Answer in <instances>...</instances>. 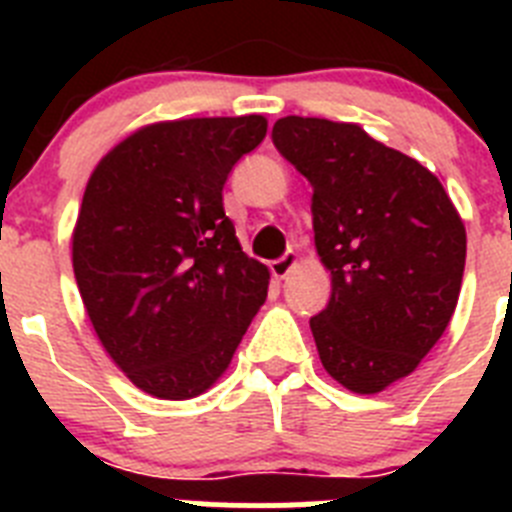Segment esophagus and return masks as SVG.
<instances>
[{
    "mask_svg": "<svg viewBox=\"0 0 512 512\" xmlns=\"http://www.w3.org/2000/svg\"><path fill=\"white\" fill-rule=\"evenodd\" d=\"M297 261H300V259H297L295 251L284 253L282 259L271 261V277H274V279H287L289 271H292L297 266Z\"/></svg>",
    "mask_w": 512,
    "mask_h": 512,
    "instance_id": "esophagus-1",
    "label": "esophagus"
}]
</instances>
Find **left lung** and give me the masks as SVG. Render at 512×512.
Masks as SVG:
<instances>
[{
    "label": "left lung",
    "instance_id": "left-lung-1",
    "mask_svg": "<svg viewBox=\"0 0 512 512\" xmlns=\"http://www.w3.org/2000/svg\"><path fill=\"white\" fill-rule=\"evenodd\" d=\"M271 140L312 184L315 248L333 284L310 318L320 361L346 390L377 395L443 336L467 230L436 174L356 122L289 115Z\"/></svg>",
    "mask_w": 512,
    "mask_h": 512
}]
</instances>
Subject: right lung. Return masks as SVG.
I'll use <instances>...</instances> for the list:
<instances>
[{
  "label": "right lung",
  "instance_id": "1",
  "mask_svg": "<svg viewBox=\"0 0 512 512\" xmlns=\"http://www.w3.org/2000/svg\"><path fill=\"white\" fill-rule=\"evenodd\" d=\"M264 135L261 115L153 122L89 176L74 277L104 351L148 395L210 390L264 305L269 269L223 210L230 169Z\"/></svg>",
  "mask_w": 512,
  "mask_h": 512
}]
</instances>
